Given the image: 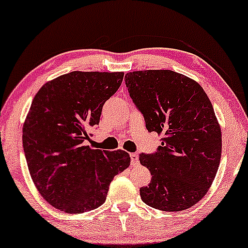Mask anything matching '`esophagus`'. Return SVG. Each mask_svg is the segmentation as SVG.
I'll return each mask as SVG.
<instances>
[{
	"label": "esophagus",
	"mask_w": 248,
	"mask_h": 248,
	"mask_svg": "<svg viewBox=\"0 0 248 248\" xmlns=\"http://www.w3.org/2000/svg\"><path fill=\"white\" fill-rule=\"evenodd\" d=\"M130 159H132V164L134 166L137 165V164H139V154H130Z\"/></svg>",
	"instance_id": "1"
}]
</instances>
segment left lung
Wrapping results in <instances>:
<instances>
[{"instance_id": "obj_1", "label": "left lung", "mask_w": 248, "mask_h": 248, "mask_svg": "<svg viewBox=\"0 0 248 248\" xmlns=\"http://www.w3.org/2000/svg\"><path fill=\"white\" fill-rule=\"evenodd\" d=\"M148 132L162 135L155 154L140 155L151 183L140 189L155 209L181 211L209 190L222 155V133L214 107L198 82L172 70H140L124 76Z\"/></svg>"}]
</instances>
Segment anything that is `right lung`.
<instances>
[{"instance_id": "right-lung-1", "label": "right lung", "mask_w": 248, "mask_h": 248, "mask_svg": "<svg viewBox=\"0 0 248 248\" xmlns=\"http://www.w3.org/2000/svg\"><path fill=\"white\" fill-rule=\"evenodd\" d=\"M122 79V71H71L34 95L23 126L24 154L38 192L56 209L80 214L100 207L113 178L129 166L126 151L84 145Z\"/></svg>"}]
</instances>
